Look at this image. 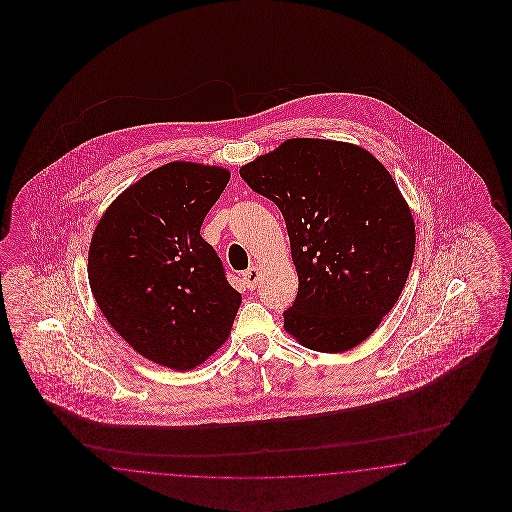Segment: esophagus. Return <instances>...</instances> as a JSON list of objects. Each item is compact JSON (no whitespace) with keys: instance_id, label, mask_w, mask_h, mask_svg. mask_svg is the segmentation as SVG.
I'll return each instance as SVG.
<instances>
[{"instance_id":"esophagus-1","label":"esophagus","mask_w":512,"mask_h":512,"mask_svg":"<svg viewBox=\"0 0 512 512\" xmlns=\"http://www.w3.org/2000/svg\"><path fill=\"white\" fill-rule=\"evenodd\" d=\"M242 279H244L246 287L253 291V289L259 285V268H257V266H251V268H248V270L242 274Z\"/></svg>"}]
</instances>
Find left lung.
I'll use <instances>...</instances> for the list:
<instances>
[{"instance_id": "obj_1", "label": "left lung", "mask_w": 512, "mask_h": 512, "mask_svg": "<svg viewBox=\"0 0 512 512\" xmlns=\"http://www.w3.org/2000/svg\"><path fill=\"white\" fill-rule=\"evenodd\" d=\"M276 202L298 274L283 328L304 347L343 353L370 338L402 295L415 221L383 163L351 142L289 139L240 169Z\"/></svg>"}]
</instances>
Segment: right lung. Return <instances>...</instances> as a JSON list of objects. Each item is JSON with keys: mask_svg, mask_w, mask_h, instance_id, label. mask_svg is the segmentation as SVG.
<instances>
[{"mask_svg": "<svg viewBox=\"0 0 512 512\" xmlns=\"http://www.w3.org/2000/svg\"><path fill=\"white\" fill-rule=\"evenodd\" d=\"M229 178L216 165H161L110 202L92 234L88 279L99 310L139 355L176 372L216 353L242 304L201 236Z\"/></svg>", "mask_w": 512, "mask_h": 512, "instance_id": "obj_1", "label": "right lung"}]
</instances>
